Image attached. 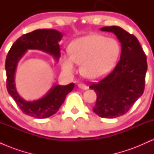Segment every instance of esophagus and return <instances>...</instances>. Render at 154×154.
Instances as JSON below:
<instances>
[{"instance_id": "34e87169", "label": "esophagus", "mask_w": 154, "mask_h": 154, "mask_svg": "<svg viewBox=\"0 0 154 154\" xmlns=\"http://www.w3.org/2000/svg\"><path fill=\"white\" fill-rule=\"evenodd\" d=\"M78 87L82 90H87L88 89L87 85L85 84H83V83H79V84H78Z\"/></svg>"}]
</instances>
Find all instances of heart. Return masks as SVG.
Listing matches in <instances>:
<instances>
[{
	"label": "heart",
	"mask_w": 154,
	"mask_h": 154,
	"mask_svg": "<svg viewBox=\"0 0 154 154\" xmlns=\"http://www.w3.org/2000/svg\"><path fill=\"white\" fill-rule=\"evenodd\" d=\"M119 44L115 39L91 34L76 39L70 47V54L61 56L63 69L72 74L76 65L82 64L81 72L87 78L102 77L112 68L118 59Z\"/></svg>",
	"instance_id": "obj_1"
}]
</instances>
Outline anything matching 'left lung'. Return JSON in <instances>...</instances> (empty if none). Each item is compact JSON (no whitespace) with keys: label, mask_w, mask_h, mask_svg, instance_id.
I'll use <instances>...</instances> for the list:
<instances>
[{"label":"left lung","mask_w":154,"mask_h":154,"mask_svg":"<svg viewBox=\"0 0 154 154\" xmlns=\"http://www.w3.org/2000/svg\"><path fill=\"white\" fill-rule=\"evenodd\" d=\"M100 30L116 35L122 44V52L113 71L90 85L97 95L93 111L100 117L115 118L126 114L143 93L147 59L132 34L116 26H104Z\"/></svg>","instance_id":"1"}]
</instances>
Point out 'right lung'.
I'll return each mask as SVG.
<instances>
[{
  "label": "right lung",
  "instance_id": "1",
  "mask_svg": "<svg viewBox=\"0 0 154 154\" xmlns=\"http://www.w3.org/2000/svg\"><path fill=\"white\" fill-rule=\"evenodd\" d=\"M62 34L55 29H37L23 35L16 40L8 51L6 59V88L8 93L14 100L19 109L26 115L43 119L56 113L64 101L65 98L70 93L75 84L55 85L40 99L34 101L23 100L16 91L14 75L18 61L28 49H38L52 55L58 59L60 57V45Z\"/></svg>",
  "mask_w": 154,
  "mask_h": 154
}]
</instances>
